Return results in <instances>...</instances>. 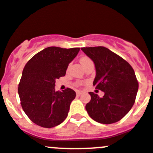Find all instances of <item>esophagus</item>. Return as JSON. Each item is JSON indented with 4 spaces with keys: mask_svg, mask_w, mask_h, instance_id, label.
<instances>
[{
    "mask_svg": "<svg viewBox=\"0 0 153 153\" xmlns=\"http://www.w3.org/2000/svg\"><path fill=\"white\" fill-rule=\"evenodd\" d=\"M76 94L78 96H81L82 94H83V91H76Z\"/></svg>",
    "mask_w": 153,
    "mask_h": 153,
    "instance_id": "esophagus-1",
    "label": "esophagus"
}]
</instances>
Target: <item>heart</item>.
Returning <instances> with one entry per match:
<instances>
[{"label":"heart","instance_id":"1","mask_svg":"<svg viewBox=\"0 0 153 153\" xmlns=\"http://www.w3.org/2000/svg\"><path fill=\"white\" fill-rule=\"evenodd\" d=\"M89 61H91V60H90L88 57H83V58H81V60H80V62H81V64L83 65V64H84L86 62H89Z\"/></svg>","mask_w":153,"mask_h":153}]
</instances>
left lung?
I'll list each match as a JSON object with an SVG mask.
<instances>
[{
  "label": "left lung",
  "mask_w": 153,
  "mask_h": 153,
  "mask_svg": "<svg viewBox=\"0 0 153 153\" xmlns=\"http://www.w3.org/2000/svg\"><path fill=\"white\" fill-rule=\"evenodd\" d=\"M81 49L95 66L93 85L104 92L102 97L89 92L91 100L86 105V111L97 123L120 121L133 107L137 94L139 83L134 70L128 62L105 47Z\"/></svg>",
  "instance_id": "1"
}]
</instances>
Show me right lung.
<instances>
[{
	"label": "right lung",
	"instance_id": "1",
	"mask_svg": "<svg viewBox=\"0 0 153 153\" xmlns=\"http://www.w3.org/2000/svg\"><path fill=\"white\" fill-rule=\"evenodd\" d=\"M79 51V48L48 47L25 64L19 83V97L25 114L39 126L53 128L67 118L76 94L70 88L56 91L55 83L65 75Z\"/></svg>",
	"mask_w": 153,
	"mask_h": 153
}]
</instances>
